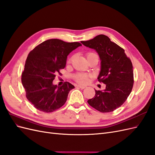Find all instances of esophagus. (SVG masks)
Instances as JSON below:
<instances>
[{"label":"esophagus","mask_w":155,"mask_h":155,"mask_svg":"<svg viewBox=\"0 0 155 155\" xmlns=\"http://www.w3.org/2000/svg\"><path fill=\"white\" fill-rule=\"evenodd\" d=\"M77 87H79V88H81V89H84V88H86V87H85V86H83V85H78Z\"/></svg>","instance_id":"obj_1"}]
</instances>
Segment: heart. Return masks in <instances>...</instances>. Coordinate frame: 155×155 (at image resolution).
Here are the masks:
<instances>
[{
	"label": "heart",
	"mask_w": 155,
	"mask_h": 155,
	"mask_svg": "<svg viewBox=\"0 0 155 155\" xmlns=\"http://www.w3.org/2000/svg\"><path fill=\"white\" fill-rule=\"evenodd\" d=\"M95 55L94 53L92 52H89L87 54V59L91 57L92 55ZM75 79L79 83H82V84H86L89 81V76L87 74H78L75 76Z\"/></svg>",
	"instance_id": "b5f03b06"
}]
</instances>
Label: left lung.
<instances>
[{
	"mask_svg": "<svg viewBox=\"0 0 155 155\" xmlns=\"http://www.w3.org/2000/svg\"><path fill=\"white\" fill-rule=\"evenodd\" d=\"M81 43L96 51L101 61L97 79L105 84L104 91L95 90L96 94L87 101L101 112L114 111L122 105L132 91L133 67L124 50L107 36L98 35Z\"/></svg>",
	"mask_w": 155,
	"mask_h": 155,
	"instance_id": "left-lung-1",
	"label": "left lung"
}]
</instances>
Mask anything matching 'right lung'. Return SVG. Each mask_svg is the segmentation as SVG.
<instances>
[{
    "instance_id": "1",
    "label": "right lung",
    "mask_w": 155,
    "mask_h": 155,
    "mask_svg": "<svg viewBox=\"0 0 155 155\" xmlns=\"http://www.w3.org/2000/svg\"><path fill=\"white\" fill-rule=\"evenodd\" d=\"M81 46L78 42L51 39L36 46L28 55L21 81L28 100L37 110L51 112L66 103L74 86L68 82L58 86L53 81L59 70L66 66L68 54Z\"/></svg>"
}]
</instances>
